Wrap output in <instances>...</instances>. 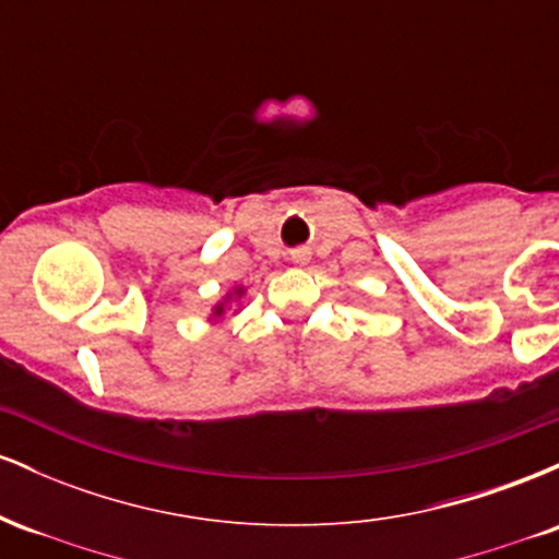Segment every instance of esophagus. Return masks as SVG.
<instances>
[{"label":"esophagus","mask_w":559,"mask_h":559,"mask_svg":"<svg viewBox=\"0 0 559 559\" xmlns=\"http://www.w3.org/2000/svg\"><path fill=\"white\" fill-rule=\"evenodd\" d=\"M292 260L297 262V265H307V260H310V252H305V249H297V252L292 254Z\"/></svg>","instance_id":"esophagus-1"}]
</instances>
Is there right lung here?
Wrapping results in <instances>:
<instances>
[{
  "label": "right lung",
  "instance_id": "obj_1",
  "mask_svg": "<svg viewBox=\"0 0 559 559\" xmlns=\"http://www.w3.org/2000/svg\"><path fill=\"white\" fill-rule=\"evenodd\" d=\"M243 292H247V288H243V286L230 288V292L226 294V297H223V299L217 301V305L213 307V318H210V320H221L223 316H226L228 310H234V307L239 305V299L243 297ZM234 312H239V310H234Z\"/></svg>",
  "mask_w": 559,
  "mask_h": 559
}]
</instances>
